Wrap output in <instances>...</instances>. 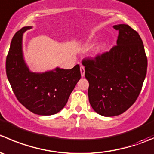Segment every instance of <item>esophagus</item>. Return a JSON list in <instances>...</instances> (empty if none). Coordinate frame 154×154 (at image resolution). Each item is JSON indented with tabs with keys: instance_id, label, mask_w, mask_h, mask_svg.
Here are the masks:
<instances>
[{
	"instance_id": "1",
	"label": "esophagus",
	"mask_w": 154,
	"mask_h": 154,
	"mask_svg": "<svg viewBox=\"0 0 154 154\" xmlns=\"http://www.w3.org/2000/svg\"><path fill=\"white\" fill-rule=\"evenodd\" d=\"M80 73H81V76H82V77H84V75H85V68L83 67V66H80Z\"/></svg>"
}]
</instances>
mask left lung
<instances>
[{"label": "left lung", "instance_id": "obj_1", "mask_svg": "<svg viewBox=\"0 0 154 154\" xmlns=\"http://www.w3.org/2000/svg\"><path fill=\"white\" fill-rule=\"evenodd\" d=\"M119 31L117 45L94 60L83 61L89 83L88 100L100 116L112 117L136 100L147 74V60L139 33L127 24L113 26Z\"/></svg>", "mask_w": 154, "mask_h": 154}]
</instances>
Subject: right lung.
I'll use <instances>...</instances> for the list:
<instances>
[{
    "instance_id": "1",
    "label": "right lung",
    "mask_w": 154,
    "mask_h": 154,
    "mask_svg": "<svg viewBox=\"0 0 154 154\" xmlns=\"http://www.w3.org/2000/svg\"><path fill=\"white\" fill-rule=\"evenodd\" d=\"M32 26L18 30L12 38L6 61L7 76L18 101L34 114L51 116L67 103L80 79V66L71 69L57 67L45 72L29 70L23 54V35Z\"/></svg>"
}]
</instances>
